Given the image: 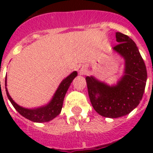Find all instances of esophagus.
Instances as JSON below:
<instances>
[{
	"label": "esophagus",
	"instance_id": "1",
	"mask_svg": "<svg viewBox=\"0 0 153 153\" xmlns=\"http://www.w3.org/2000/svg\"><path fill=\"white\" fill-rule=\"evenodd\" d=\"M77 70H78V72H79V74H83L86 73L87 68H86V67L85 65H81V66H79V67H78V69Z\"/></svg>",
	"mask_w": 153,
	"mask_h": 153
}]
</instances>
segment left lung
<instances>
[{
    "instance_id": "obj_1",
    "label": "left lung",
    "mask_w": 153,
    "mask_h": 153,
    "mask_svg": "<svg viewBox=\"0 0 153 153\" xmlns=\"http://www.w3.org/2000/svg\"><path fill=\"white\" fill-rule=\"evenodd\" d=\"M114 50L125 59V72L116 86H109L94 77H86L88 94L95 111L105 117L127 115L142 99L147 81V70L136 44L131 38L116 32Z\"/></svg>"
}]
</instances>
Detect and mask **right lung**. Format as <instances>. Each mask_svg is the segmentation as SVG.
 <instances>
[{
  "label": "right lung",
  "mask_w": 153,
  "mask_h": 153,
  "mask_svg": "<svg viewBox=\"0 0 153 153\" xmlns=\"http://www.w3.org/2000/svg\"><path fill=\"white\" fill-rule=\"evenodd\" d=\"M77 74H78V73L76 71L72 72L69 76H67L66 79H63L58 87L57 91H55V95H54L51 102L46 105L36 108V109H29L18 105L13 100V98L10 97L8 92V90H7V87H5L6 94H7V96H8V99L11 102L12 105L20 115H22L23 117H25V118L28 119L30 121H34V122H39V123L47 122V121H51L53 118H55V117H57L60 114L66 93L69 88L70 85L73 81V79L77 76Z\"/></svg>",
  "instance_id": "1"
}]
</instances>
